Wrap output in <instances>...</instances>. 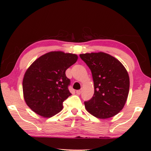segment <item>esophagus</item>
Masks as SVG:
<instances>
[{
  "instance_id": "esophagus-1",
  "label": "esophagus",
  "mask_w": 151,
  "mask_h": 151,
  "mask_svg": "<svg viewBox=\"0 0 151 151\" xmlns=\"http://www.w3.org/2000/svg\"><path fill=\"white\" fill-rule=\"evenodd\" d=\"M81 92H82V90L81 89H79V90H77L76 91V94H78V95H80L81 93Z\"/></svg>"
}]
</instances>
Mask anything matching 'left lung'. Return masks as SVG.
<instances>
[{
  "label": "left lung",
  "mask_w": 151,
  "mask_h": 151,
  "mask_svg": "<svg viewBox=\"0 0 151 151\" xmlns=\"http://www.w3.org/2000/svg\"><path fill=\"white\" fill-rule=\"evenodd\" d=\"M91 70L94 94L84 102L89 114L99 119H107L119 112L129 92L130 80L126 69L119 61L104 52L80 54Z\"/></svg>",
  "instance_id": "left-lung-1"
}]
</instances>
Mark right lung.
<instances>
[{
    "label": "right lung",
    "mask_w": 151,
    "mask_h": 151,
    "mask_svg": "<svg viewBox=\"0 0 151 151\" xmlns=\"http://www.w3.org/2000/svg\"><path fill=\"white\" fill-rule=\"evenodd\" d=\"M77 59L76 54L58 51L44 54L32 64L22 81L24 101L32 110L50 117L62 110L63 102L71 95L65 70Z\"/></svg>",
    "instance_id": "1"
}]
</instances>
